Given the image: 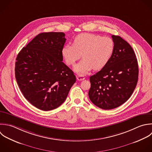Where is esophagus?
Segmentation results:
<instances>
[{"mask_svg": "<svg viewBox=\"0 0 152 152\" xmlns=\"http://www.w3.org/2000/svg\"><path fill=\"white\" fill-rule=\"evenodd\" d=\"M76 77H77V79L78 80H83L85 79V77L83 75H78Z\"/></svg>", "mask_w": 152, "mask_h": 152, "instance_id": "esophagus-1", "label": "esophagus"}]
</instances>
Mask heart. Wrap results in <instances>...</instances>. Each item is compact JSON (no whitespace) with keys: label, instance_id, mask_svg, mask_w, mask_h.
<instances>
[{"label":"heart","instance_id":"1","mask_svg":"<svg viewBox=\"0 0 152 152\" xmlns=\"http://www.w3.org/2000/svg\"><path fill=\"white\" fill-rule=\"evenodd\" d=\"M114 50V42L110 37L82 33L75 37L73 45H64L61 53L68 65H74L82 54L83 59L74 69L79 74H85L92 69L98 70L104 67L110 61Z\"/></svg>","mask_w":152,"mask_h":152}]
</instances>
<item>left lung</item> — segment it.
Returning a JSON list of instances; mask_svg holds the SVG:
<instances>
[{
  "label": "left lung",
  "instance_id": "8db88e82",
  "mask_svg": "<svg viewBox=\"0 0 152 152\" xmlns=\"http://www.w3.org/2000/svg\"><path fill=\"white\" fill-rule=\"evenodd\" d=\"M114 50L112 56L100 71L90 77L89 97L103 110H112L126 102L136 87L139 67L131 45L121 37L112 35Z\"/></svg>",
  "mask_w": 152,
  "mask_h": 152
}]
</instances>
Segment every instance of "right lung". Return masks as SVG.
Segmentation results:
<instances>
[{
  "label": "right lung",
  "instance_id": "add662e5",
  "mask_svg": "<svg viewBox=\"0 0 152 152\" xmlns=\"http://www.w3.org/2000/svg\"><path fill=\"white\" fill-rule=\"evenodd\" d=\"M66 40L63 32L40 33L16 58L17 83L24 97L39 110L60 106L76 82L73 71L62 61Z\"/></svg>",
  "mask_w": 152,
  "mask_h": 152
}]
</instances>
